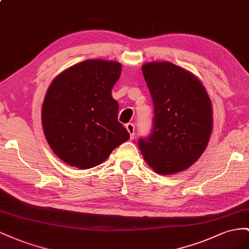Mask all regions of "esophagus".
<instances>
[{
    "mask_svg": "<svg viewBox=\"0 0 249 249\" xmlns=\"http://www.w3.org/2000/svg\"><path fill=\"white\" fill-rule=\"evenodd\" d=\"M126 129H127V131L129 132L130 139H131V140H133V139H134V125H133L132 123L126 124Z\"/></svg>",
    "mask_w": 249,
    "mask_h": 249,
    "instance_id": "obj_1",
    "label": "esophagus"
}]
</instances>
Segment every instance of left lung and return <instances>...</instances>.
<instances>
[{
    "instance_id": "obj_1",
    "label": "left lung",
    "mask_w": 249,
    "mask_h": 249,
    "mask_svg": "<svg viewBox=\"0 0 249 249\" xmlns=\"http://www.w3.org/2000/svg\"><path fill=\"white\" fill-rule=\"evenodd\" d=\"M152 97V131L139 140L144 160L156 173L188 169L208 146L213 109L202 83L189 71L168 61L142 67Z\"/></svg>"
}]
</instances>
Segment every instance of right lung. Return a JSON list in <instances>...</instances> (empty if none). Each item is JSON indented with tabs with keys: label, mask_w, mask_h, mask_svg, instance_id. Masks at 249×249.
Instances as JSON below:
<instances>
[{
	"label": "right lung",
	"mask_w": 249,
	"mask_h": 249,
	"mask_svg": "<svg viewBox=\"0 0 249 249\" xmlns=\"http://www.w3.org/2000/svg\"><path fill=\"white\" fill-rule=\"evenodd\" d=\"M121 70L116 61L85 60L63 71L49 87L41 107L42 128L53 152L68 165L96 167L129 139L111 97Z\"/></svg>",
	"instance_id": "obj_1"
}]
</instances>
